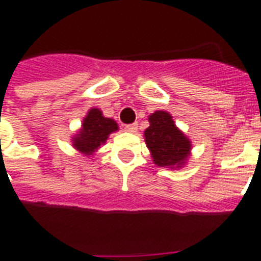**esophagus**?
I'll list each match as a JSON object with an SVG mask.
<instances>
[{"mask_svg":"<svg viewBox=\"0 0 261 261\" xmlns=\"http://www.w3.org/2000/svg\"><path fill=\"white\" fill-rule=\"evenodd\" d=\"M124 130L128 131V133H137V130H138V123L126 124V126H124Z\"/></svg>","mask_w":261,"mask_h":261,"instance_id":"esophagus-1","label":"esophagus"}]
</instances>
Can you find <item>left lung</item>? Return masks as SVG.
<instances>
[{
    "label": "left lung",
    "mask_w": 261,
    "mask_h": 261,
    "mask_svg": "<svg viewBox=\"0 0 261 261\" xmlns=\"http://www.w3.org/2000/svg\"><path fill=\"white\" fill-rule=\"evenodd\" d=\"M149 127L144 131L146 144L153 163L159 167H181L190 152V140L181 133L171 114L155 112L149 115Z\"/></svg>",
    "instance_id": "1"
}]
</instances>
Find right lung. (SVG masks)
Segmentation results:
<instances>
[{
  "instance_id": "add662e5",
  "label": "right lung",
  "mask_w": 261,
  "mask_h": 261,
  "mask_svg": "<svg viewBox=\"0 0 261 261\" xmlns=\"http://www.w3.org/2000/svg\"><path fill=\"white\" fill-rule=\"evenodd\" d=\"M118 130V124L110 118H105L98 109H90L83 122L80 134L73 138V146L80 152L90 155L94 149L105 143L109 134Z\"/></svg>"
}]
</instances>
